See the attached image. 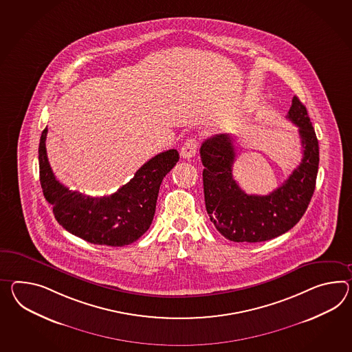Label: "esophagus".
<instances>
[{
    "instance_id": "esophagus-1",
    "label": "esophagus",
    "mask_w": 352,
    "mask_h": 352,
    "mask_svg": "<svg viewBox=\"0 0 352 352\" xmlns=\"http://www.w3.org/2000/svg\"><path fill=\"white\" fill-rule=\"evenodd\" d=\"M198 150V141L196 138H188L184 145L180 147V156L184 159H189L193 157Z\"/></svg>"
}]
</instances>
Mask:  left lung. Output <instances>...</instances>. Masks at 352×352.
I'll return each instance as SVG.
<instances>
[{
    "label": "left lung",
    "instance_id": "1",
    "mask_svg": "<svg viewBox=\"0 0 352 352\" xmlns=\"http://www.w3.org/2000/svg\"><path fill=\"white\" fill-rule=\"evenodd\" d=\"M286 118L299 127L302 159L283 186L267 196L247 195L234 179L235 148L230 135H216L201 146L207 214L226 239L236 243L274 239L299 223L308 208L319 164L317 135L298 96L292 98Z\"/></svg>",
    "mask_w": 352,
    "mask_h": 352
}]
</instances>
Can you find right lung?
I'll return each mask as SVG.
<instances>
[{
    "label": "right lung",
    "mask_w": 352,
    "mask_h": 352,
    "mask_svg": "<svg viewBox=\"0 0 352 352\" xmlns=\"http://www.w3.org/2000/svg\"><path fill=\"white\" fill-rule=\"evenodd\" d=\"M47 132L44 129L39 142V175L44 198L53 206L58 223L99 245L123 247L141 238L153 223L160 184L178 163V151L172 148L156 155L111 196L90 197L56 179L47 157Z\"/></svg>",
    "instance_id": "right-lung-1"
}]
</instances>
